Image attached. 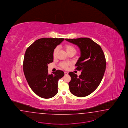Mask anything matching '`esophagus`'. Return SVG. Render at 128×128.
<instances>
[{
  "label": "esophagus",
  "mask_w": 128,
  "mask_h": 128,
  "mask_svg": "<svg viewBox=\"0 0 128 128\" xmlns=\"http://www.w3.org/2000/svg\"><path fill=\"white\" fill-rule=\"evenodd\" d=\"M64 74H65V75H68V72H64Z\"/></svg>",
  "instance_id": "34e87169"
}]
</instances>
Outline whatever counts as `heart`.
<instances>
[{"instance_id":"heart-1","label":"heart","mask_w":128,"mask_h":128,"mask_svg":"<svg viewBox=\"0 0 128 128\" xmlns=\"http://www.w3.org/2000/svg\"><path fill=\"white\" fill-rule=\"evenodd\" d=\"M64 48H65L66 51L68 54H70V53L74 54L76 52V49L75 48V47H74V46L70 44H66L65 46H64ZM57 51H58L57 48H54L53 52V57H54L56 56ZM69 65H70V63H69L62 62L60 64V66L64 69H67L68 68V66Z\"/></svg>"}]
</instances>
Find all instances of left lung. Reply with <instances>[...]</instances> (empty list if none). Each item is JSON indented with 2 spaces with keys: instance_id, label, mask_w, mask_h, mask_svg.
<instances>
[{
  "instance_id": "1",
  "label": "left lung",
  "mask_w": 128,
  "mask_h": 128,
  "mask_svg": "<svg viewBox=\"0 0 128 128\" xmlns=\"http://www.w3.org/2000/svg\"><path fill=\"white\" fill-rule=\"evenodd\" d=\"M65 40L77 45L81 52L75 66L81 72L78 77L73 72L69 73L70 91L75 96H86L96 89L102 80L106 67L104 52L99 44L88 38Z\"/></svg>"
}]
</instances>
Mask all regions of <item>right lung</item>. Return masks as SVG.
<instances>
[{
  "label": "right lung",
  "mask_w": 128,
  "mask_h": 128,
  "mask_svg": "<svg viewBox=\"0 0 128 128\" xmlns=\"http://www.w3.org/2000/svg\"><path fill=\"white\" fill-rule=\"evenodd\" d=\"M63 38H42L36 40L26 50L23 64L26 80L32 90L38 96L50 98L58 93V80L64 75L58 70L48 74V68L53 62L54 49Z\"/></svg>",
  "instance_id": "obj_1"
}]
</instances>
